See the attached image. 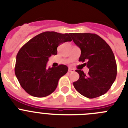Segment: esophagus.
Listing matches in <instances>:
<instances>
[{
    "instance_id": "34e87169",
    "label": "esophagus",
    "mask_w": 128,
    "mask_h": 128,
    "mask_svg": "<svg viewBox=\"0 0 128 128\" xmlns=\"http://www.w3.org/2000/svg\"><path fill=\"white\" fill-rule=\"evenodd\" d=\"M68 72H74V69H72V68H69V69H68Z\"/></svg>"
}]
</instances>
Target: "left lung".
<instances>
[{
	"mask_svg": "<svg viewBox=\"0 0 128 128\" xmlns=\"http://www.w3.org/2000/svg\"><path fill=\"white\" fill-rule=\"evenodd\" d=\"M72 40L81 49L79 61L89 68L88 75L76 70L80 78L73 84L76 90L89 99L104 95L117 76V64L112 48L96 34L70 33Z\"/></svg>",
	"mask_w": 128,
	"mask_h": 128,
	"instance_id": "8db88e82",
	"label": "left lung"
}]
</instances>
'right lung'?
I'll list each match as a JSON object with an SVG mask.
<instances>
[{
  "label": "right lung",
  "mask_w": 128,
  "mask_h": 128,
  "mask_svg": "<svg viewBox=\"0 0 128 128\" xmlns=\"http://www.w3.org/2000/svg\"><path fill=\"white\" fill-rule=\"evenodd\" d=\"M70 34L42 32L20 49L16 58L14 72L22 88L29 95L44 98L56 90L59 80L67 72L68 67L60 65L47 69V63L50 56L57 54V48L60 44L72 41Z\"/></svg>",
  "instance_id": "right-lung-1"
}]
</instances>
